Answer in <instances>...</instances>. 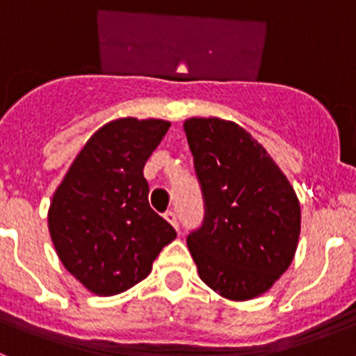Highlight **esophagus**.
<instances>
[{
  "label": "esophagus",
  "instance_id": "1",
  "mask_svg": "<svg viewBox=\"0 0 356 356\" xmlns=\"http://www.w3.org/2000/svg\"><path fill=\"white\" fill-rule=\"evenodd\" d=\"M163 217H165V219H168V221L171 222L176 229H180V222H178V216H176L175 210H168V212L163 213Z\"/></svg>",
  "mask_w": 356,
  "mask_h": 356
}]
</instances>
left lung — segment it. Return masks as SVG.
<instances>
[{"mask_svg": "<svg viewBox=\"0 0 356 356\" xmlns=\"http://www.w3.org/2000/svg\"><path fill=\"white\" fill-rule=\"evenodd\" d=\"M205 217L187 237L200 278L234 301L273 287L294 259L300 201L287 176L244 128L217 118L184 122Z\"/></svg>", "mask_w": 356, "mask_h": 356, "instance_id": "left-lung-1", "label": "left lung"}]
</instances>
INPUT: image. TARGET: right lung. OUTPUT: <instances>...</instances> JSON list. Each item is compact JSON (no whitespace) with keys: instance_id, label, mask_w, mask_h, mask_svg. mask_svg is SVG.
I'll return each instance as SVG.
<instances>
[{"instance_id":"add662e5","label":"right lung","mask_w":356,"mask_h":356,"mask_svg":"<svg viewBox=\"0 0 356 356\" xmlns=\"http://www.w3.org/2000/svg\"><path fill=\"white\" fill-rule=\"evenodd\" d=\"M171 122L122 118L87 140L53 194L48 226L58 259L97 296L128 291L176 232L149 207L144 165Z\"/></svg>"}]
</instances>
